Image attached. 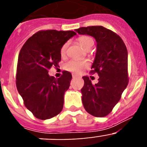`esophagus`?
<instances>
[{
  "label": "esophagus",
  "instance_id": "1",
  "mask_svg": "<svg viewBox=\"0 0 147 147\" xmlns=\"http://www.w3.org/2000/svg\"><path fill=\"white\" fill-rule=\"evenodd\" d=\"M76 76H77V75H76V74H72V77H73V78H76Z\"/></svg>",
  "mask_w": 147,
  "mask_h": 147
}]
</instances>
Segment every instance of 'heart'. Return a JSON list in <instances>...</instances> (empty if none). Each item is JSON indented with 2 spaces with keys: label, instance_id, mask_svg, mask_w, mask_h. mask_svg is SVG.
<instances>
[{
  "label": "heart",
  "instance_id": "b5f03b06",
  "mask_svg": "<svg viewBox=\"0 0 147 147\" xmlns=\"http://www.w3.org/2000/svg\"><path fill=\"white\" fill-rule=\"evenodd\" d=\"M79 43L80 44L82 47L85 49H87L90 45L93 44V40L91 37L88 36H82L78 39ZM67 49V43H65L62 45L60 49L61 55H65L66 53V51ZM88 65V63L86 61L78 60V59H71L68 61L65 64V68L67 71H69L71 72L74 73H80L82 70L86 68Z\"/></svg>",
  "mask_w": 147,
  "mask_h": 147
}]
</instances>
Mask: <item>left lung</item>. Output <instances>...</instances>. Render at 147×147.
Returning a JSON list of instances; mask_svg holds the SVG:
<instances>
[{
	"label": "left lung",
	"mask_w": 147,
	"mask_h": 147,
	"mask_svg": "<svg viewBox=\"0 0 147 147\" xmlns=\"http://www.w3.org/2000/svg\"><path fill=\"white\" fill-rule=\"evenodd\" d=\"M76 32L94 37L97 42L90 72H96L99 78L98 83L92 85L88 76L82 77L83 106L93 116L105 117L119 102L128 85L127 48L117 34L102 26L81 27Z\"/></svg>",
	"instance_id": "left-lung-1"
}]
</instances>
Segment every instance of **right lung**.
I'll use <instances>...</instances> for the list:
<instances>
[{
  "label": "right lung",
  "mask_w": 147,
  "mask_h": 147,
  "mask_svg": "<svg viewBox=\"0 0 147 147\" xmlns=\"http://www.w3.org/2000/svg\"><path fill=\"white\" fill-rule=\"evenodd\" d=\"M76 34L73 31H40L27 40L20 49L17 67L16 85L24 105L35 117L45 120L63 108L64 94L70 86L71 74L64 71L59 79L49 76L57 67L60 49Z\"/></svg>",
  "instance_id": "1"
}]
</instances>
